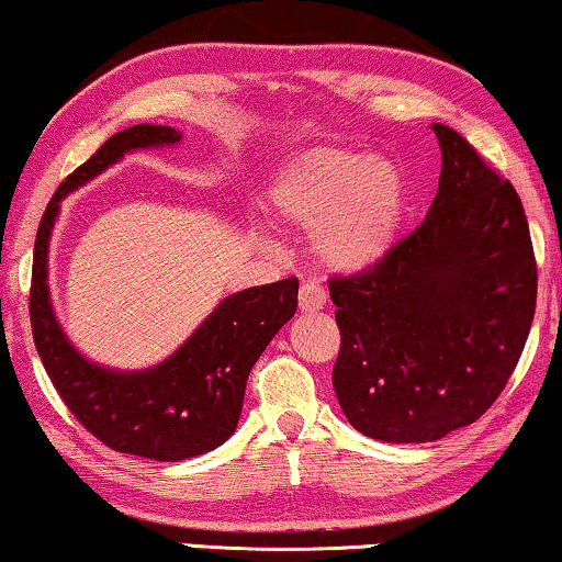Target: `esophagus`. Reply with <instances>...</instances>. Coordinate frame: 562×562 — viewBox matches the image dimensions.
<instances>
[{"mask_svg": "<svg viewBox=\"0 0 562 562\" xmlns=\"http://www.w3.org/2000/svg\"><path fill=\"white\" fill-rule=\"evenodd\" d=\"M297 300H300V311L303 313L321 311V307L326 305V290H323L318 282H303Z\"/></svg>", "mask_w": 562, "mask_h": 562, "instance_id": "1", "label": "esophagus"}]
</instances>
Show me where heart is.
Listing matches in <instances>:
<instances>
[{"label":"heart","instance_id":"heart-1","mask_svg":"<svg viewBox=\"0 0 562 562\" xmlns=\"http://www.w3.org/2000/svg\"><path fill=\"white\" fill-rule=\"evenodd\" d=\"M282 226L313 234L330 270L361 272L394 247L405 218V178L390 160L344 147H315L284 165L267 191Z\"/></svg>","mask_w":562,"mask_h":562}]
</instances>
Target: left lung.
I'll return each mask as SVG.
<instances>
[{"label":"left lung","instance_id":"left-lung-1","mask_svg":"<svg viewBox=\"0 0 562 562\" xmlns=\"http://www.w3.org/2000/svg\"><path fill=\"white\" fill-rule=\"evenodd\" d=\"M432 132L442 170L428 216L374 267L328 280L338 405L386 442H430L476 423L535 318L537 262L515 186L456 130Z\"/></svg>","mask_w":562,"mask_h":562}]
</instances>
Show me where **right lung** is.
<instances>
[{
	"label": "right lung",
	"mask_w": 562,
	"mask_h": 562,
	"mask_svg": "<svg viewBox=\"0 0 562 562\" xmlns=\"http://www.w3.org/2000/svg\"><path fill=\"white\" fill-rule=\"evenodd\" d=\"M180 142L172 126L137 124L109 137L58 186L37 226L30 284L35 349L60 400L104 446L153 461H186L234 436L249 371L297 311V280L259 284L221 300L170 359L145 371L86 361L55 321L47 292V241L60 201L126 153Z\"/></svg>",
	"instance_id": "obj_1"
}]
</instances>
